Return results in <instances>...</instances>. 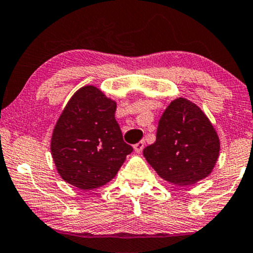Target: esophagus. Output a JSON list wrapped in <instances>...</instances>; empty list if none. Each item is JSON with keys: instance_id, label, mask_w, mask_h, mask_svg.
Segmentation results:
<instances>
[{"instance_id": "obj_1", "label": "esophagus", "mask_w": 253, "mask_h": 253, "mask_svg": "<svg viewBox=\"0 0 253 253\" xmlns=\"http://www.w3.org/2000/svg\"><path fill=\"white\" fill-rule=\"evenodd\" d=\"M144 147H145V141H139L138 144L134 145V151L136 153H140V152L144 150Z\"/></svg>"}]
</instances>
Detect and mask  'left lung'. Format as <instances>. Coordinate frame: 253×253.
I'll return each instance as SVG.
<instances>
[{"label": "left lung", "instance_id": "left-lung-1", "mask_svg": "<svg viewBox=\"0 0 253 253\" xmlns=\"http://www.w3.org/2000/svg\"><path fill=\"white\" fill-rule=\"evenodd\" d=\"M220 140L210 119L196 103L176 97L161 115L157 140L144 157L160 178L175 186H191L211 174Z\"/></svg>", "mask_w": 253, "mask_h": 253}]
</instances>
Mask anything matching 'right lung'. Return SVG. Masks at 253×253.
I'll use <instances>...</instances> for the list:
<instances>
[{"mask_svg":"<svg viewBox=\"0 0 253 253\" xmlns=\"http://www.w3.org/2000/svg\"><path fill=\"white\" fill-rule=\"evenodd\" d=\"M117 101L93 84L67 102L50 139L56 171L66 182L88 191L108 184L132 153L115 120Z\"/></svg>","mask_w":253,"mask_h":253,"instance_id":"add662e5","label":"right lung"}]
</instances>
